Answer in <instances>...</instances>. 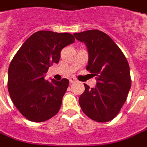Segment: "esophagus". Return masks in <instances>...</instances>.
<instances>
[{
  "label": "esophagus",
  "instance_id": "34e87169",
  "mask_svg": "<svg viewBox=\"0 0 147 147\" xmlns=\"http://www.w3.org/2000/svg\"><path fill=\"white\" fill-rule=\"evenodd\" d=\"M77 82V79H76L75 78H69V82H70V83H74V82Z\"/></svg>",
  "mask_w": 147,
  "mask_h": 147
}]
</instances>
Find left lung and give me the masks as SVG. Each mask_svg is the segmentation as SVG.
Returning <instances> with one entry per match:
<instances>
[{
	"instance_id": "left-lung-1",
	"label": "left lung",
	"mask_w": 147,
	"mask_h": 147,
	"mask_svg": "<svg viewBox=\"0 0 147 147\" xmlns=\"http://www.w3.org/2000/svg\"><path fill=\"white\" fill-rule=\"evenodd\" d=\"M74 36L86 45V70L98 81L97 86L91 89L84 84L80 106L92 120L109 122L120 112L131 86L128 61L116 43L102 31L92 29L74 33Z\"/></svg>"
}]
</instances>
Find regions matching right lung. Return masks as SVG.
I'll return each instance as SVG.
<instances>
[{
	"label": "right lung",
	"instance_id": "add662e5",
	"mask_svg": "<svg viewBox=\"0 0 147 147\" xmlns=\"http://www.w3.org/2000/svg\"><path fill=\"white\" fill-rule=\"evenodd\" d=\"M68 33L38 31L24 42L11 61L8 72V90L14 106L29 121L41 122L60 110L69 80L45 79V74L58 63L61 51L74 43Z\"/></svg>",
	"mask_w": 147,
	"mask_h": 147
}]
</instances>
